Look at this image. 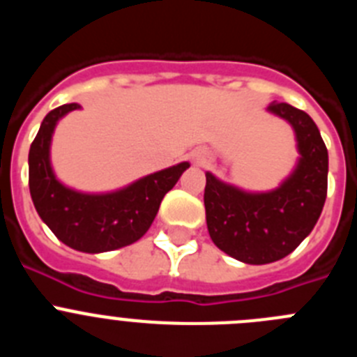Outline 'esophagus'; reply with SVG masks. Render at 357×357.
I'll list each match as a JSON object with an SVG mask.
<instances>
[{"label":"esophagus","instance_id":"34e87169","mask_svg":"<svg viewBox=\"0 0 357 357\" xmlns=\"http://www.w3.org/2000/svg\"><path fill=\"white\" fill-rule=\"evenodd\" d=\"M197 162L204 164V162H206V159H204V157H197Z\"/></svg>","mask_w":357,"mask_h":357}]
</instances>
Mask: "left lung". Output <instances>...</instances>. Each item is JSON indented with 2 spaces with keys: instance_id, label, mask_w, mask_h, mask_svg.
Returning a JSON list of instances; mask_svg holds the SVG:
<instances>
[{
  "instance_id": "obj_1",
  "label": "left lung",
  "mask_w": 357,
  "mask_h": 357,
  "mask_svg": "<svg viewBox=\"0 0 357 357\" xmlns=\"http://www.w3.org/2000/svg\"><path fill=\"white\" fill-rule=\"evenodd\" d=\"M295 130L298 162L279 188L248 193L207 172V230L220 250L247 264H268L291 254L317 225L327 197L329 155L320 130L304 110L268 107Z\"/></svg>"
}]
</instances>
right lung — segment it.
I'll use <instances>...</instances> for the list:
<instances>
[{"mask_svg":"<svg viewBox=\"0 0 357 357\" xmlns=\"http://www.w3.org/2000/svg\"><path fill=\"white\" fill-rule=\"evenodd\" d=\"M78 103L56 107L40 123L28 153V185L40 220L64 245L100 254L127 247L146 234L164 195L176 184L189 162L160 169L110 193H82L62 184L50 160L53 130L59 119Z\"/></svg>","mask_w":357,"mask_h":357,"instance_id":"1","label":"right lung"}]
</instances>
